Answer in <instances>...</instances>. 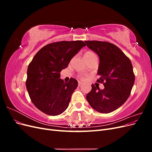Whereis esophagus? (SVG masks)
<instances>
[{
  "mask_svg": "<svg viewBox=\"0 0 152 152\" xmlns=\"http://www.w3.org/2000/svg\"><path fill=\"white\" fill-rule=\"evenodd\" d=\"M84 84V83H83V82H80V81L79 82V86H82V84Z\"/></svg>",
  "mask_w": 152,
  "mask_h": 152,
  "instance_id": "1",
  "label": "esophagus"
}]
</instances>
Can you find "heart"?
<instances>
[{
  "label": "heart",
  "mask_w": 152,
  "mask_h": 152,
  "mask_svg": "<svg viewBox=\"0 0 152 152\" xmlns=\"http://www.w3.org/2000/svg\"><path fill=\"white\" fill-rule=\"evenodd\" d=\"M94 56H96L95 54L93 53V52H91V51H87L84 54V58H85V59H86V61L87 60V59H89L93 58ZM81 77L82 78H84V76H81Z\"/></svg>",
  "instance_id": "obj_1"
}]
</instances>
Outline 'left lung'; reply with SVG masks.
Listing matches in <instances>:
<instances>
[{"instance_id": "8db88e82", "label": "left lung", "mask_w": 152, "mask_h": 152, "mask_svg": "<svg viewBox=\"0 0 152 152\" xmlns=\"http://www.w3.org/2000/svg\"><path fill=\"white\" fill-rule=\"evenodd\" d=\"M87 46L98 54L99 64L97 80L103 83L100 89L92 84L86 99L96 111L108 113L117 110L126 102L134 83L132 63L115 45L97 40L85 41Z\"/></svg>"}]
</instances>
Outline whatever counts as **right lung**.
<instances>
[{
    "label": "right lung",
    "instance_id": "add662e5",
    "mask_svg": "<svg viewBox=\"0 0 152 152\" xmlns=\"http://www.w3.org/2000/svg\"><path fill=\"white\" fill-rule=\"evenodd\" d=\"M82 40L61 41L40 49L29 64L26 86L32 103L49 115H58L68 108L73 91L78 86L76 79L68 82L60 79V72L84 46Z\"/></svg>",
    "mask_w": 152,
    "mask_h": 152
}]
</instances>
